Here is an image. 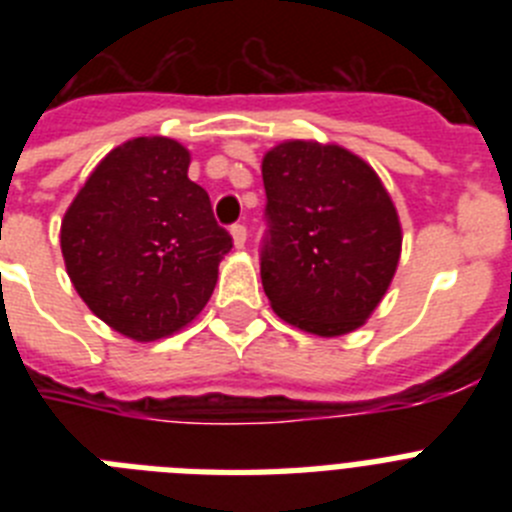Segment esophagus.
<instances>
[{
	"label": "esophagus",
	"mask_w": 512,
	"mask_h": 512,
	"mask_svg": "<svg viewBox=\"0 0 512 512\" xmlns=\"http://www.w3.org/2000/svg\"><path fill=\"white\" fill-rule=\"evenodd\" d=\"M230 235H233V246L235 248L246 246V238H248L246 225H233V228H230Z\"/></svg>",
	"instance_id": "34e87169"
}]
</instances>
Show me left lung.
<instances>
[{"label": "left lung", "instance_id": "left-lung-1", "mask_svg": "<svg viewBox=\"0 0 512 512\" xmlns=\"http://www.w3.org/2000/svg\"><path fill=\"white\" fill-rule=\"evenodd\" d=\"M269 238L261 284L271 310L320 338L354 333L390 289L402 225L364 158L338 143L284 140L264 153Z\"/></svg>", "mask_w": 512, "mask_h": 512}]
</instances>
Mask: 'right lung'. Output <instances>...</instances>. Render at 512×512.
I'll return each mask as SVG.
<instances>
[{"mask_svg": "<svg viewBox=\"0 0 512 512\" xmlns=\"http://www.w3.org/2000/svg\"><path fill=\"white\" fill-rule=\"evenodd\" d=\"M187 148L143 135L94 166L61 220L66 271L89 310L138 343L192 323L233 248L210 197L187 176Z\"/></svg>", "mask_w": 512, "mask_h": 512, "instance_id": "add662e5", "label": "right lung"}]
</instances>
